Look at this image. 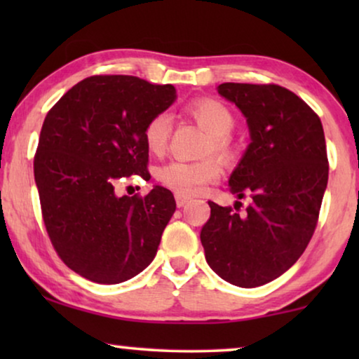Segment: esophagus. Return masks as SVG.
<instances>
[{
	"label": "esophagus",
	"instance_id": "obj_1",
	"mask_svg": "<svg viewBox=\"0 0 359 359\" xmlns=\"http://www.w3.org/2000/svg\"><path fill=\"white\" fill-rule=\"evenodd\" d=\"M189 199L191 198H188V196L178 193V194H176V205H178V208H184V205L189 203Z\"/></svg>",
	"mask_w": 359,
	"mask_h": 359
}]
</instances>
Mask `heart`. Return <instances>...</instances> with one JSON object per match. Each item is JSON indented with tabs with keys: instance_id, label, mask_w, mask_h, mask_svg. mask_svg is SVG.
Listing matches in <instances>:
<instances>
[{
	"instance_id": "heart-1",
	"label": "heart",
	"mask_w": 359,
	"mask_h": 359,
	"mask_svg": "<svg viewBox=\"0 0 359 359\" xmlns=\"http://www.w3.org/2000/svg\"><path fill=\"white\" fill-rule=\"evenodd\" d=\"M189 114L209 132L205 154H217L224 158H230L233 145L230 140L235 127V117L227 106L217 100L193 101L188 107ZM171 135V117L166 112L151 116L144 127V142L147 150L154 155H161L166 150ZM224 173L222 161L217 156L199 161L171 160L156 170V180L166 188L180 194H199L210 183L217 181Z\"/></svg>"
}]
</instances>
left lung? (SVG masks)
Listing matches in <instances>:
<instances>
[{"mask_svg": "<svg viewBox=\"0 0 359 359\" xmlns=\"http://www.w3.org/2000/svg\"><path fill=\"white\" fill-rule=\"evenodd\" d=\"M219 93L247 117L252 144L229 184L252 201L243 212L242 203L209 201L201 243L220 278L257 287L287 271L316 232L328 181L325 135L320 117L286 88L222 83Z\"/></svg>", "mask_w": 359, "mask_h": 359, "instance_id": "8db88e82", "label": "left lung"}]
</instances>
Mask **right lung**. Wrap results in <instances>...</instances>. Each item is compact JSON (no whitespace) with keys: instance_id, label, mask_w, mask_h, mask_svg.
<instances>
[{"instance_id":"right-lung-1","label":"right lung","mask_w":359,"mask_h":359,"mask_svg":"<svg viewBox=\"0 0 359 359\" xmlns=\"http://www.w3.org/2000/svg\"><path fill=\"white\" fill-rule=\"evenodd\" d=\"M171 85L129 75L76 83L47 112L34 155L42 219L68 268L117 284L149 266L175 214L170 189L117 196L130 176L150 180L144 127L175 101Z\"/></svg>"}]
</instances>
